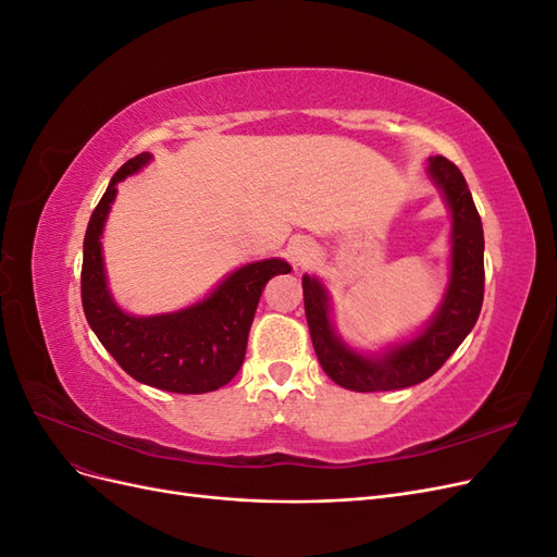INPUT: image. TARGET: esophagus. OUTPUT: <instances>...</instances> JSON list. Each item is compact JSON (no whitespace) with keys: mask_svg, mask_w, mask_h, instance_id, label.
Segmentation results:
<instances>
[{"mask_svg":"<svg viewBox=\"0 0 557 557\" xmlns=\"http://www.w3.org/2000/svg\"><path fill=\"white\" fill-rule=\"evenodd\" d=\"M290 252H293V260H295L299 267H307V264H311V262L318 258L315 244L309 242V239H297V242H293Z\"/></svg>","mask_w":557,"mask_h":557,"instance_id":"34e87169","label":"esophagus"}]
</instances>
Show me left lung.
Wrapping results in <instances>:
<instances>
[{
    "label": "left lung",
    "mask_w": 557,
    "mask_h": 557,
    "mask_svg": "<svg viewBox=\"0 0 557 557\" xmlns=\"http://www.w3.org/2000/svg\"><path fill=\"white\" fill-rule=\"evenodd\" d=\"M428 162V174L444 193L453 225L448 290L423 332L387 348L381 356H362L336 336L325 285L315 276L301 278L307 323L318 362L346 391H401L423 383L453 356V350L465 342L479 320L485 281L481 215L458 166L444 156H434Z\"/></svg>",
    "instance_id": "obj_1"
}]
</instances>
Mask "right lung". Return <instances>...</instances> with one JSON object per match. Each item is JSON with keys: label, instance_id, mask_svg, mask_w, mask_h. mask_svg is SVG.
<instances>
[{"label": "right lung", "instance_id": "add662e5", "mask_svg": "<svg viewBox=\"0 0 557 557\" xmlns=\"http://www.w3.org/2000/svg\"><path fill=\"white\" fill-rule=\"evenodd\" d=\"M148 162L150 153L127 160L90 215L81 269L83 311L97 339L132 379L166 393H211L237 376L264 285L276 274H288L290 264L281 258L244 264L209 297L174 313L141 318L125 313L107 288L102 232L115 185Z\"/></svg>", "mask_w": 557, "mask_h": 557}]
</instances>
